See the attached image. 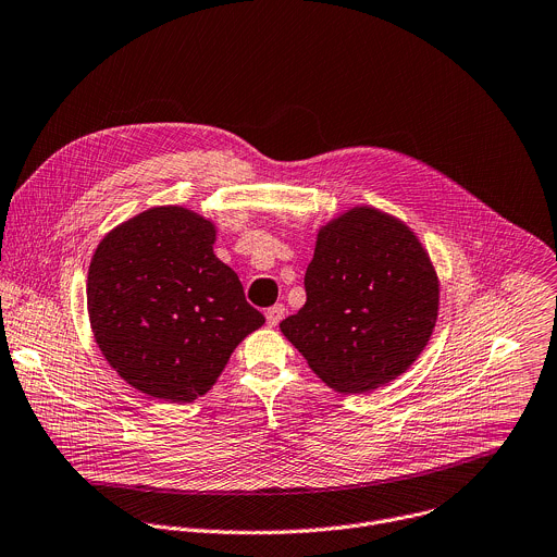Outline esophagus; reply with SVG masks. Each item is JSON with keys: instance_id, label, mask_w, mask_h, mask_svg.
Instances as JSON below:
<instances>
[{"instance_id": "34e87169", "label": "esophagus", "mask_w": 557, "mask_h": 557, "mask_svg": "<svg viewBox=\"0 0 557 557\" xmlns=\"http://www.w3.org/2000/svg\"><path fill=\"white\" fill-rule=\"evenodd\" d=\"M283 317H285V305H283V302L272 305L270 310L265 312V319H268V325H270V327H276V325L283 321Z\"/></svg>"}]
</instances>
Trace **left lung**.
I'll return each mask as SVG.
<instances>
[{
    "label": "left lung",
    "mask_w": 557,
    "mask_h": 557,
    "mask_svg": "<svg viewBox=\"0 0 557 557\" xmlns=\"http://www.w3.org/2000/svg\"><path fill=\"white\" fill-rule=\"evenodd\" d=\"M438 292L426 250L403 221L351 208L321 227L307 300L281 332L332 389L372 392L407 372L429 343Z\"/></svg>",
    "instance_id": "obj_1"
}]
</instances>
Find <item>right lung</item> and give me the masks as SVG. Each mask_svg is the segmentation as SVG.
Segmentation results:
<instances>
[{
	"instance_id": "add662e5",
	"label": "right lung",
	"mask_w": 557,
	"mask_h": 557,
	"mask_svg": "<svg viewBox=\"0 0 557 557\" xmlns=\"http://www.w3.org/2000/svg\"><path fill=\"white\" fill-rule=\"evenodd\" d=\"M212 221L150 208L103 240L88 270V317L114 372L150 398L193 403L236 345L265 323L212 250Z\"/></svg>"
}]
</instances>
